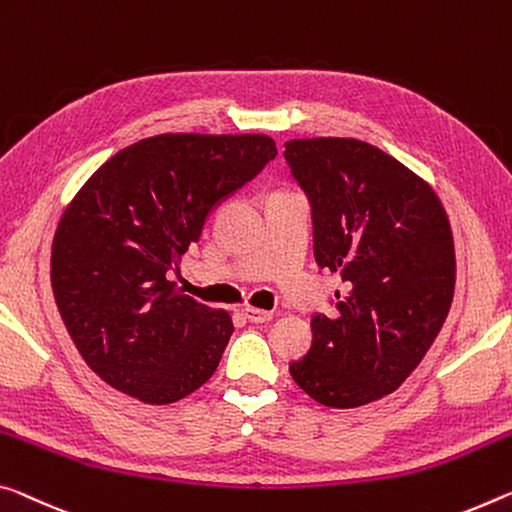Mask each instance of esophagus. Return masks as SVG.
<instances>
[{
    "label": "esophagus",
    "mask_w": 512,
    "mask_h": 512,
    "mask_svg": "<svg viewBox=\"0 0 512 512\" xmlns=\"http://www.w3.org/2000/svg\"><path fill=\"white\" fill-rule=\"evenodd\" d=\"M241 314L246 316V319H248L250 323H266V321L273 319V312L259 310V307H250V305L241 307Z\"/></svg>",
    "instance_id": "obj_1"
}]
</instances>
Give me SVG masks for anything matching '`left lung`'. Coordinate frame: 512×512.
<instances>
[{
	"instance_id": "left-lung-1",
	"label": "left lung",
	"mask_w": 512,
	"mask_h": 512,
	"mask_svg": "<svg viewBox=\"0 0 512 512\" xmlns=\"http://www.w3.org/2000/svg\"><path fill=\"white\" fill-rule=\"evenodd\" d=\"M312 207L316 264L342 273L337 312L312 316V346L291 378L328 408L394 392L435 342L456 287L440 198L387 152L358 139L285 143Z\"/></svg>"
}]
</instances>
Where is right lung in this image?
Masks as SVG:
<instances>
[{"instance_id": "obj_1", "label": "right lung", "mask_w": 512, "mask_h": 512, "mask_svg": "<svg viewBox=\"0 0 512 512\" xmlns=\"http://www.w3.org/2000/svg\"><path fill=\"white\" fill-rule=\"evenodd\" d=\"M275 154L264 134H159L113 154L72 198L52 243V289L104 383L166 405L214 376L230 314L182 294L168 273L212 209Z\"/></svg>"}]
</instances>
